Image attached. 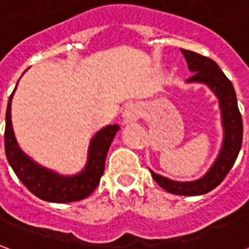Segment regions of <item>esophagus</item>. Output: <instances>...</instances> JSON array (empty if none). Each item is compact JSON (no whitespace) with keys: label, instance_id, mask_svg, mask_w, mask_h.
I'll return each instance as SVG.
<instances>
[{"label":"esophagus","instance_id":"obj_1","mask_svg":"<svg viewBox=\"0 0 249 249\" xmlns=\"http://www.w3.org/2000/svg\"><path fill=\"white\" fill-rule=\"evenodd\" d=\"M124 121L126 124H132V123H136L139 117H140V112H139V108L136 105H129L128 108L124 110Z\"/></svg>","mask_w":249,"mask_h":249}]
</instances>
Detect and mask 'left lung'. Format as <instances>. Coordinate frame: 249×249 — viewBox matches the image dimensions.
Masks as SVG:
<instances>
[{"label": "left lung", "mask_w": 249, "mask_h": 249, "mask_svg": "<svg viewBox=\"0 0 249 249\" xmlns=\"http://www.w3.org/2000/svg\"><path fill=\"white\" fill-rule=\"evenodd\" d=\"M181 53L187 60L189 71H193V74L188 78V81L207 84L219 97L225 130L224 144L217 160L209 169V172L197 181L178 183L159 176L153 172H152V178L167 192L173 195H183V196H196V195L208 193L214 189L224 180L231 168L233 167L243 142V120L237 107L235 88L230 81V78L220 69L219 65L213 60L192 51L181 49Z\"/></svg>", "instance_id": "1"}]
</instances>
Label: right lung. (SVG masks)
I'll return each mask as SVG.
<instances>
[{
  "instance_id": "1",
  "label": "right lung",
  "mask_w": 249,
  "mask_h": 249,
  "mask_svg": "<svg viewBox=\"0 0 249 249\" xmlns=\"http://www.w3.org/2000/svg\"><path fill=\"white\" fill-rule=\"evenodd\" d=\"M12 97L13 93L9 97L6 108L5 153L19 181L35 196L51 203H71L88 197L100 183L105 168L107 153L116 132L119 130V125H108L93 137L89 148V160L81 173L73 178H62L37 165L19 149L10 120Z\"/></svg>"
}]
</instances>
